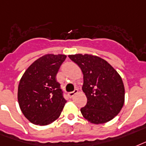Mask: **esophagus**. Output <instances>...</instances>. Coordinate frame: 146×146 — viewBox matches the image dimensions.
Listing matches in <instances>:
<instances>
[{"mask_svg": "<svg viewBox=\"0 0 146 146\" xmlns=\"http://www.w3.org/2000/svg\"><path fill=\"white\" fill-rule=\"evenodd\" d=\"M78 89H75V90H74V91H72V92H70V93L68 94V97H69L70 98H72V97H73V96H74V94H76L78 93Z\"/></svg>", "mask_w": 146, "mask_h": 146, "instance_id": "1", "label": "esophagus"}]
</instances>
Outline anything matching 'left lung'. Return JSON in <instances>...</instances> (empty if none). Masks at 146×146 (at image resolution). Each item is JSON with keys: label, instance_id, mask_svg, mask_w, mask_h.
I'll use <instances>...</instances> for the list:
<instances>
[{"label": "left lung", "instance_id": "1", "mask_svg": "<svg viewBox=\"0 0 146 146\" xmlns=\"http://www.w3.org/2000/svg\"><path fill=\"white\" fill-rule=\"evenodd\" d=\"M84 74L82 90L88 102L81 114L91 123H104L119 113L124 104L125 89L121 77L101 58L91 55H68Z\"/></svg>", "mask_w": 146, "mask_h": 146}]
</instances>
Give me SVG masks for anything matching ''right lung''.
I'll use <instances>...</instances> for the list:
<instances>
[{"label":"right lung","instance_id":"add662e5","mask_svg":"<svg viewBox=\"0 0 146 146\" xmlns=\"http://www.w3.org/2000/svg\"><path fill=\"white\" fill-rule=\"evenodd\" d=\"M65 55H48L36 60L22 76L18 86L20 110L32 123L46 126L60 116L66 100L55 78Z\"/></svg>","mask_w":146,"mask_h":146}]
</instances>
